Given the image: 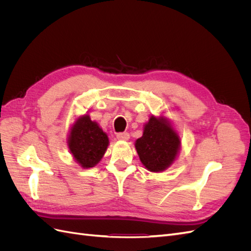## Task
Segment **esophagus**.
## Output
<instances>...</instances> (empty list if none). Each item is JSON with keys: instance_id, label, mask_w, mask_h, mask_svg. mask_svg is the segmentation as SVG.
Here are the masks:
<instances>
[{"instance_id": "34e87169", "label": "esophagus", "mask_w": 251, "mask_h": 251, "mask_svg": "<svg viewBox=\"0 0 251 251\" xmlns=\"http://www.w3.org/2000/svg\"><path fill=\"white\" fill-rule=\"evenodd\" d=\"M130 138V134L127 132H123V133H118L117 134V139L119 140H128Z\"/></svg>"}]
</instances>
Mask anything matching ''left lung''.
I'll use <instances>...</instances> for the list:
<instances>
[{"mask_svg": "<svg viewBox=\"0 0 251 251\" xmlns=\"http://www.w3.org/2000/svg\"><path fill=\"white\" fill-rule=\"evenodd\" d=\"M135 147L142 164L149 171L158 173L174 162L180 148V139L165 119L151 116Z\"/></svg>", "mask_w": 251, "mask_h": 251, "instance_id": "obj_1", "label": "left lung"}]
</instances>
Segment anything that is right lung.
I'll list each match as a JSON object with an SVG mask.
<instances>
[{
  "instance_id": "add662e5",
  "label": "right lung",
  "mask_w": 251,
  "mask_h": 251,
  "mask_svg": "<svg viewBox=\"0 0 251 251\" xmlns=\"http://www.w3.org/2000/svg\"><path fill=\"white\" fill-rule=\"evenodd\" d=\"M68 143L75 160L83 169H89L100 161L107 151L109 138L89 115H85L72 126Z\"/></svg>"
}]
</instances>
